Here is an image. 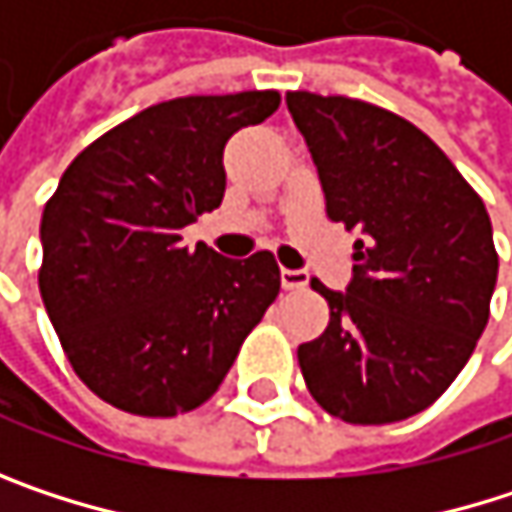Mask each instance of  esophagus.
Wrapping results in <instances>:
<instances>
[{
	"mask_svg": "<svg viewBox=\"0 0 512 512\" xmlns=\"http://www.w3.org/2000/svg\"><path fill=\"white\" fill-rule=\"evenodd\" d=\"M308 272L305 269H281V287L284 290H302L308 287Z\"/></svg>",
	"mask_w": 512,
	"mask_h": 512,
	"instance_id": "esophagus-1",
	"label": "esophagus"
}]
</instances>
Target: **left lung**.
Returning a JSON list of instances; mask_svg holds the SVG:
<instances>
[{"label":"left lung","mask_w":512,"mask_h":512,"mask_svg":"<svg viewBox=\"0 0 512 512\" xmlns=\"http://www.w3.org/2000/svg\"><path fill=\"white\" fill-rule=\"evenodd\" d=\"M326 213L358 231L347 293L320 281L329 326L299 347L311 397L347 424L424 412L457 379L498 281L492 222L442 148L400 115L290 91Z\"/></svg>","instance_id":"8db88e82"}]
</instances>
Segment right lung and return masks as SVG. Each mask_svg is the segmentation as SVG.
Here are the masks:
<instances>
[{"mask_svg":"<svg viewBox=\"0 0 512 512\" xmlns=\"http://www.w3.org/2000/svg\"><path fill=\"white\" fill-rule=\"evenodd\" d=\"M278 91L177 97L76 156L41 219V296L76 376L106 403L171 418L210 400L281 290L269 252L246 260L180 231L225 198L222 154Z\"/></svg>","mask_w":512,"mask_h":512,"instance_id":"1","label":"right lung"}]
</instances>
